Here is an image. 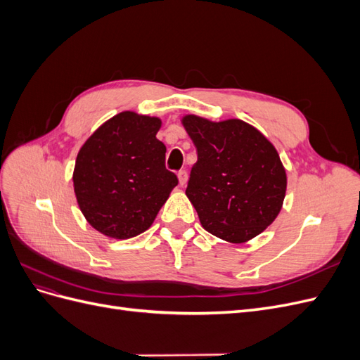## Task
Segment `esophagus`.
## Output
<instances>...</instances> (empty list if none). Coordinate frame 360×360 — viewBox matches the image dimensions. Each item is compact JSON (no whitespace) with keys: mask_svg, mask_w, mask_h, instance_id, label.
<instances>
[{"mask_svg":"<svg viewBox=\"0 0 360 360\" xmlns=\"http://www.w3.org/2000/svg\"><path fill=\"white\" fill-rule=\"evenodd\" d=\"M177 177H179V183H180V186H184V184L188 183V172H186V171H179Z\"/></svg>","mask_w":360,"mask_h":360,"instance_id":"esophagus-1","label":"esophagus"}]
</instances>
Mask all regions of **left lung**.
<instances>
[{"mask_svg":"<svg viewBox=\"0 0 360 360\" xmlns=\"http://www.w3.org/2000/svg\"><path fill=\"white\" fill-rule=\"evenodd\" d=\"M198 160L186 197L205 231L228 243H246L276 219L287 192V172L275 146L243 120L212 122L181 117Z\"/></svg>","mask_w":360,"mask_h":360,"instance_id":"left-lung-1","label":"left lung"}]
</instances>
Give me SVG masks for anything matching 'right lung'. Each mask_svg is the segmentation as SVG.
I'll return each instance as SVG.
<instances>
[{
    "instance_id": "add662e5",
    "label": "right lung",
    "mask_w": 360,
    "mask_h": 360,
    "mask_svg": "<svg viewBox=\"0 0 360 360\" xmlns=\"http://www.w3.org/2000/svg\"><path fill=\"white\" fill-rule=\"evenodd\" d=\"M160 126L159 117L123 111L97 127L76 156V201L103 236L123 240L144 233L177 186L156 138Z\"/></svg>"
}]
</instances>
